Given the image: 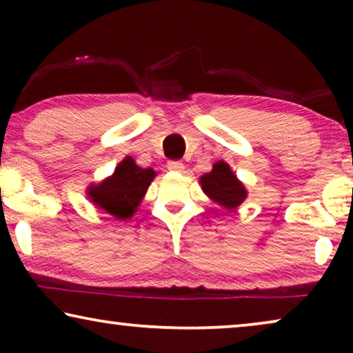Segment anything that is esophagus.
I'll use <instances>...</instances> for the list:
<instances>
[{
    "label": "esophagus",
    "instance_id": "34e87169",
    "mask_svg": "<svg viewBox=\"0 0 353 353\" xmlns=\"http://www.w3.org/2000/svg\"><path fill=\"white\" fill-rule=\"evenodd\" d=\"M167 168L170 172H175V173H183L185 172V163L180 162V161H170L167 163Z\"/></svg>",
    "mask_w": 353,
    "mask_h": 353
}]
</instances>
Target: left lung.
<instances>
[{"label": "left lung", "instance_id": "1", "mask_svg": "<svg viewBox=\"0 0 353 353\" xmlns=\"http://www.w3.org/2000/svg\"><path fill=\"white\" fill-rule=\"evenodd\" d=\"M199 185L204 194L221 209L234 210L248 199V190L225 161L215 162L212 170L199 178Z\"/></svg>", "mask_w": 353, "mask_h": 353}]
</instances>
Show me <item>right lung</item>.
Listing matches in <instances>:
<instances>
[{
	"instance_id": "right-lung-1",
	"label": "right lung",
	"mask_w": 353,
	"mask_h": 353,
	"mask_svg": "<svg viewBox=\"0 0 353 353\" xmlns=\"http://www.w3.org/2000/svg\"><path fill=\"white\" fill-rule=\"evenodd\" d=\"M156 175L154 168H141L127 156L119 162L112 175L86 188V196L98 210L112 215L115 220H128L137 214Z\"/></svg>"
}]
</instances>
